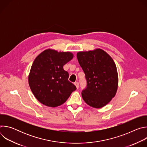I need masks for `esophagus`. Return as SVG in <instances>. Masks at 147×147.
I'll use <instances>...</instances> for the list:
<instances>
[{"label": "esophagus", "mask_w": 147, "mask_h": 147, "mask_svg": "<svg viewBox=\"0 0 147 147\" xmlns=\"http://www.w3.org/2000/svg\"><path fill=\"white\" fill-rule=\"evenodd\" d=\"M74 85L76 86V88L77 89L79 88V83H78V82H74Z\"/></svg>", "instance_id": "34e87169"}]
</instances>
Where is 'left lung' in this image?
I'll return each mask as SVG.
<instances>
[{
    "mask_svg": "<svg viewBox=\"0 0 147 147\" xmlns=\"http://www.w3.org/2000/svg\"><path fill=\"white\" fill-rule=\"evenodd\" d=\"M77 57L87 80V87L81 92L84 100L95 108L105 106L117 90L118 74L113 60L100 49L78 52Z\"/></svg>",
    "mask_w": 147,
    "mask_h": 147,
    "instance_id": "left-lung-1",
    "label": "left lung"
}]
</instances>
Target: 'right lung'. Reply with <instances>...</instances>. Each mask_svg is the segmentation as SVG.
<instances>
[{
  "mask_svg": "<svg viewBox=\"0 0 147 147\" xmlns=\"http://www.w3.org/2000/svg\"><path fill=\"white\" fill-rule=\"evenodd\" d=\"M73 55L47 49L34 60L28 76L30 88L38 100L49 107L64 103L76 87L68 80L69 73L63 66Z\"/></svg>",
  "mask_w": 147,
  "mask_h": 147,
  "instance_id": "1",
  "label": "right lung"
}]
</instances>
